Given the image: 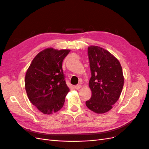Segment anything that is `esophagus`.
I'll use <instances>...</instances> for the list:
<instances>
[{"instance_id": "esophagus-1", "label": "esophagus", "mask_w": 149, "mask_h": 149, "mask_svg": "<svg viewBox=\"0 0 149 149\" xmlns=\"http://www.w3.org/2000/svg\"><path fill=\"white\" fill-rule=\"evenodd\" d=\"M76 89H80L81 88V86L80 84H78V85H76V86H75L74 87Z\"/></svg>"}]
</instances>
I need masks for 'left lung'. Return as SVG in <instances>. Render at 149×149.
I'll use <instances>...</instances> for the list:
<instances>
[{
	"instance_id": "1",
	"label": "left lung",
	"mask_w": 149,
	"mask_h": 149,
	"mask_svg": "<svg viewBox=\"0 0 149 149\" xmlns=\"http://www.w3.org/2000/svg\"><path fill=\"white\" fill-rule=\"evenodd\" d=\"M88 55L91 72L89 86L92 95L86 105L96 113H105L120 97L124 86L123 70L118 60L100 47H89Z\"/></svg>"
}]
</instances>
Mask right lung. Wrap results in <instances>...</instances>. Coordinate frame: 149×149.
Masks as SVG:
<instances>
[{"label":"right lung","mask_w":149,"mask_h":149,"mask_svg":"<svg viewBox=\"0 0 149 149\" xmlns=\"http://www.w3.org/2000/svg\"><path fill=\"white\" fill-rule=\"evenodd\" d=\"M69 49L47 48L31 61L25 75L26 94L33 105L45 114L60 110L70 89L67 86L62 63Z\"/></svg>","instance_id":"add662e5"}]
</instances>
